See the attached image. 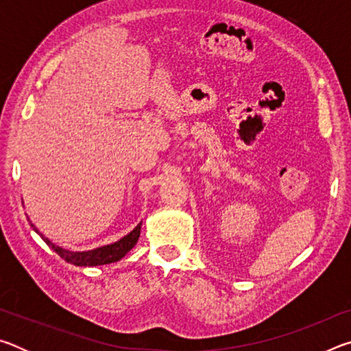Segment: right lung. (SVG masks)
<instances>
[{"instance_id": "obj_1", "label": "right lung", "mask_w": 351, "mask_h": 351, "mask_svg": "<svg viewBox=\"0 0 351 351\" xmlns=\"http://www.w3.org/2000/svg\"><path fill=\"white\" fill-rule=\"evenodd\" d=\"M141 224L139 223L136 228L130 232L128 235L123 237L116 243H111V245H106L97 249H91V251H83V252H74V251H68V249H63L60 246H56L51 240L45 239L43 235L38 232V229L31 223L34 230L37 234H40L41 239L45 240V243L49 247L54 249V251L60 255L63 260H66L68 263L75 265V266H99V265H108V263H114V261L121 260L122 257H125V254L132 251L136 243H138V239L141 235Z\"/></svg>"}]
</instances>
